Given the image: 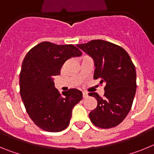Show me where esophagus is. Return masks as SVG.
Listing matches in <instances>:
<instances>
[{"instance_id": "1", "label": "esophagus", "mask_w": 154, "mask_h": 154, "mask_svg": "<svg viewBox=\"0 0 154 154\" xmlns=\"http://www.w3.org/2000/svg\"><path fill=\"white\" fill-rule=\"evenodd\" d=\"M82 96H83V98H87V97H88V96H89V95H88V92H82Z\"/></svg>"}]
</instances>
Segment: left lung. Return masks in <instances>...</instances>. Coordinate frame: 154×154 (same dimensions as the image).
I'll list each match as a JSON object with an SVG mask.
<instances>
[{
  "instance_id": "8db88e82",
  "label": "left lung",
  "mask_w": 154,
  "mask_h": 154,
  "mask_svg": "<svg viewBox=\"0 0 154 154\" xmlns=\"http://www.w3.org/2000/svg\"><path fill=\"white\" fill-rule=\"evenodd\" d=\"M93 59L94 79L105 83L104 97L89 92L97 106L89 112L95 126L103 129L116 126L130 111L137 90V73L130 55L119 45L103 40L77 45Z\"/></svg>"
}]
</instances>
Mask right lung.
Listing matches in <instances>:
<instances>
[{
  "label": "right lung",
  "instance_id": "right-lung-1",
  "mask_svg": "<svg viewBox=\"0 0 154 154\" xmlns=\"http://www.w3.org/2000/svg\"><path fill=\"white\" fill-rule=\"evenodd\" d=\"M81 55L73 45L43 42L24 57L19 81L21 97L30 118L43 130L60 132L67 128L73 108L82 99V92L76 89L63 92V97L54 83L63 64Z\"/></svg>",
  "mask_w": 154,
  "mask_h": 154
}]
</instances>
